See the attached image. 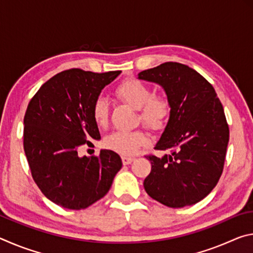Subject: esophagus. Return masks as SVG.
<instances>
[{"label":"esophagus","instance_id":"obj_1","mask_svg":"<svg viewBox=\"0 0 253 253\" xmlns=\"http://www.w3.org/2000/svg\"><path fill=\"white\" fill-rule=\"evenodd\" d=\"M134 160H135L134 157H127V156H123V157H122V161H123V164H124V165L130 164L131 162H134Z\"/></svg>","mask_w":253,"mask_h":253}]
</instances>
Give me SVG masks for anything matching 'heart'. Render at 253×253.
<instances>
[{"mask_svg":"<svg viewBox=\"0 0 253 253\" xmlns=\"http://www.w3.org/2000/svg\"><path fill=\"white\" fill-rule=\"evenodd\" d=\"M116 96L139 111V121L154 130L164 128L170 114L169 101L166 97L153 95L152 88L138 79L130 78L118 85ZM92 117L98 127H106L109 117V104L104 97H98L92 105ZM143 130H116L107 135L105 147L122 155H132L147 143Z\"/></svg>","mask_w":253,"mask_h":253,"instance_id":"heart-1","label":"heart"}]
</instances>
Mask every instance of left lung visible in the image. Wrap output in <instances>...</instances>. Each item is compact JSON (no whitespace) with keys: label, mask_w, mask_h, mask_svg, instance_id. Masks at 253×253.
<instances>
[{"label":"left lung","mask_w":253,"mask_h":253,"mask_svg":"<svg viewBox=\"0 0 253 253\" xmlns=\"http://www.w3.org/2000/svg\"><path fill=\"white\" fill-rule=\"evenodd\" d=\"M164 89L169 118L155 149L146 156L152 170L145 178L146 193L169 208H184L203 200L223 172L229 126L223 106L212 84L198 71L178 62H165L138 74Z\"/></svg>","instance_id":"left-lung-1"}]
</instances>
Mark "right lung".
Instances as JSON below:
<instances>
[{
	"mask_svg": "<svg viewBox=\"0 0 253 253\" xmlns=\"http://www.w3.org/2000/svg\"><path fill=\"white\" fill-rule=\"evenodd\" d=\"M122 71L96 74L69 69L53 76L30 100L24 115L23 147L34 182L53 203L81 210L108 193L122 169L117 153L80 157L78 149L100 139L92 105Z\"/></svg>",
	"mask_w": 253,
	"mask_h": 253,
	"instance_id": "obj_1",
	"label": "right lung"
}]
</instances>
